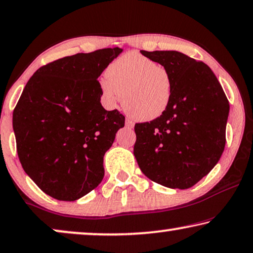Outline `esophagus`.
Masks as SVG:
<instances>
[{"label":"esophagus","mask_w":253,"mask_h":253,"mask_svg":"<svg viewBox=\"0 0 253 253\" xmlns=\"http://www.w3.org/2000/svg\"><path fill=\"white\" fill-rule=\"evenodd\" d=\"M126 126L127 127H130V129H132V127L134 126V123H133L131 120L126 119Z\"/></svg>","instance_id":"1"}]
</instances>
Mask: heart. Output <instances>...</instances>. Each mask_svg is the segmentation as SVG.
I'll list each match as a JSON object with an SVG mask.
<instances>
[{"label":"heart","mask_w":253,"mask_h":253,"mask_svg":"<svg viewBox=\"0 0 253 253\" xmlns=\"http://www.w3.org/2000/svg\"><path fill=\"white\" fill-rule=\"evenodd\" d=\"M173 84L169 68L132 51L109 64L99 87L109 107L116 106L122 94L124 111L134 120L148 122L170 106Z\"/></svg>","instance_id":"1"}]
</instances>
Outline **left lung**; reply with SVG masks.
Wrapping results in <instances>:
<instances>
[{"label":"left lung","instance_id":"left-lung-1","mask_svg":"<svg viewBox=\"0 0 253 253\" xmlns=\"http://www.w3.org/2000/svg\"><path fill=\"white\" fill-rule=\"evenodd\" d=\"M170 69L173 97L160 118L135 124L133 154L142 173L169 188L187 189L224 152L229 104L213 72L178 51L141 50Z\"/></svg>","mask_w":253,"mask_h":253}]
</instances>
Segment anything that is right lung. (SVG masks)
Segmentation results:
<instances>
[{
	"mask_svg": "<svg viewBox=\"0 0 253 253\" xmlns=\"http://www.w3.org/2000/svg\"><path fill=\"white\" fill-rule=\"evenodd\" d=\"M122 51L107 47L42 66L14 108L23 169L53 199H81L104 178V155L126 119L102 107L98 78Z\"/></svg>",
	"mask_w": 253,
	"mask_h": 253,
	"instance_id": "1",
	"label": "right lung"
}]
</instances>
